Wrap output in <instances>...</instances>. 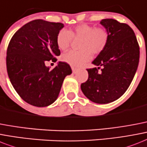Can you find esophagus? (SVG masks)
I'll list each match as a JSON object with an SVG mask.
<instances>
[{"label": "esophagus", "instance_id": "34e87169", "mask_svg": "<svg viewBox=\"0 0 147 147\" xmlns=\"http://www.w3.org/2000/svg\"><path fill=\"white\" fill-rule=\"evenodd\" d=\"M71 70H72V72H73V73H76V71H77V69H76L75 67H73V66H71Z\"/></svg>", "mask_w": 147, "mask_h": 147}]
</instances>
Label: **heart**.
Segmentation results:
<instances>
[{
    "label": "heart",
    "mask_w": 147,
    "mask_h": 147,
    "mask_svg": "<svg viewBox=\"0 0 147 147\" xmlns=\"http://www.w3.org/2000/svg\"><path fill=\"white\" fill-rule=\"evenodd\" d=\"M109 38V32L104 27H95L92 25L82 23L69 31H59L56 42L59 50L66 51L71 45L72 39H82L79 45L81 51H71L62 56L63 61L78 67L90 60L91 53L98 55L102 53L108 45Z\"/></svg>",
    "instance_id": "1"
}]
</instances>
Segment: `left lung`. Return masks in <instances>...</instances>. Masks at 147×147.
<instances>
[{
	"label": "left lung",
	"instance_id": "1",
	"mask_svg": "<svg viewBox=\"0 0 147 147\" xmlns=\"http://www.w3.org/2000/svg\"><path fill=\"white\" fill-rule=\"evenodd\" d=\"M100 23L109 32L108 45L93 61L99 67L87 69L88 78L81 88L90 100L102 104L116 100L127 90L138 69L140 47L127 24L113 19L102 20Z\"/></svg>",
	"mask_w": 147,
	"mask_h": 147
}]
</instances>
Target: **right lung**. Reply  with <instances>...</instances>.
Segmentation results:
<instances>
[{"label": "right lung", "mask_w": 147, "mask_h": 147, "mask_svg": "<svg viewBox=\"0 0 147 147\" xmlns=\"http://www.w3.org/2000/svg\"><path fill=\"white\" fill-rule=\"evenodd\" d=\"M63 26L61 22L32 20L9 40L6 58L8 76L20 97L34 107L52 104L65 76L71 73L65 62H59L53 69L45 65L51 60L56 62V57L60 55L56 39Z\"/></svg>", "instance_id": "add662e5"}]
</instances>
